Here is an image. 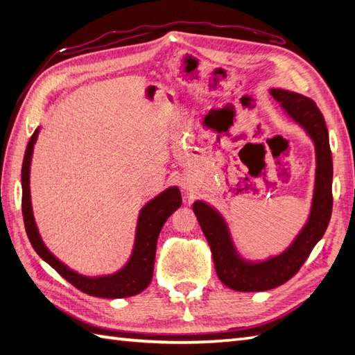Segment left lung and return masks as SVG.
Wrapping results in <instances>:
<instances>
[{"label": "left lung", "mask_w": 355, "mask_h": 355, "mask_svg": "<svg viewBox=\"0 0 355 355\" xmlns=\"http://www.w3.org/2000/svg\"><path fill=\"white\" fill-rule=\"evenodd\" d=\"M270 93L305 128L315 145L318 169L311 215L288 250L266 262L248 263L235 253L223 218L206 202H195L193 212L210 245L216 275L225 286L236 291H266L290 281L323 236L333 214V155L323 114L310 97L285 89H271Z\"/></svg>", "instance_id": "obj_1"}]
</instances>
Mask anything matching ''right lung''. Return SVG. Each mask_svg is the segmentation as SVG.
Here are the masks:
<instances>
[{
    "label": "right lung",
    "instance_id": "1",
    "mask_svg": "<svg viewBox=\"0 0 355 355\" xmlns=\"http://www.w3.org/2000/svg\"><path fill=\"white\" fill-rule=\"evenodd\" d=\"M36 130L28 140L26 148L24 160H22L21 182H22V218H24V227L28 236L30 244L41 258L55 268L59 275L67 279L73 286H76L82 293H87L94 297L105 299H122L135 296L141 293L149 285L154 273L155 248L157 239L166 220L182 206V195L177 187H169L168 191L158 195L157 198L149 201L141 209L137 225V238H135L134 252L130 262L126 263L116 275L101 276V277H87L74 273L61 261L53 256L47 247L44 245L42 239L37 233L36 224L32 214V202H30V187H28V172L30 160H32L33 145L37 137Z\"/></svg>",
    "mask_w": 355,
    "mask_h": 355
}]
</instances>
